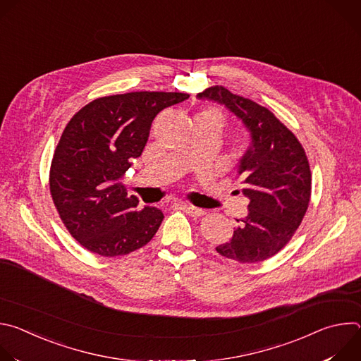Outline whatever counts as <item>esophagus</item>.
<instances>
[{
  "instance_id": "esophagus-1",
  "label": "esophagus",
  "mask_w": 361,
  "mask_h": 361,
  "mask_svg": "<svg viewBox=\"0 0 361 361\" xmlns=\"http://www.w3.org/2000/svg\"><path fill=\"white\" fill-rule=\"evenodd\" d=\"M180 209L187 213L188 216H192V217H201L205 214V212L202 209H198V207H194V205H190V204H185V202H180Z\"/></svg>"
}]
</instances>
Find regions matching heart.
<instances>
[{"label": "heart", "mask_w": 361, "mask_h": 361, "mask_svg": "<svg viewBox=\"0 0 361 361\" xmlns=\"http://www.w3.org/2000/svg\"><path fill=\"white\" fill-rule=\"evenodd\" d=\"M204 116H207V117H210V118H213L214 121H217L220 126L223 124V116L219 113V111H216V110H209V111H204L202 113Z\"/></svg>", "instance_id": "heart-1"}]
</instances>
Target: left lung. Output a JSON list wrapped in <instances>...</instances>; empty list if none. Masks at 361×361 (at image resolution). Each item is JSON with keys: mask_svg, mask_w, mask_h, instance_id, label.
<instances>
[{"mask_svg": "<svg viewBox=\"0 0 361 361\" xmlns=\"http://www.w3.org/2000/svg\"><path fill=\"white\" fill-rule=\"evenodd\" d=\"M226 106L250 131L240 159L248 214L237 220L230 241L216 247L226 259L251 264L277 254L302 221L312 195V171L297 137L266 107L221 85L197 95Z\"/></svg>", "mask_w": 361, "mask_h": 361, "instance_id": "8db88e82", "label": "left lung"}]
</instances>
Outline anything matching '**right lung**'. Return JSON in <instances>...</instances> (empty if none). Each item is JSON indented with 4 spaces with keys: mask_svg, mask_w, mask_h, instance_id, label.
Here are the masks:
<instances>
[{
    "mask_svg": "<svg viewBox=\"0 0 361 361\" xmlns=\"http://www.w3.org/2000/svg\"><path fill=\"white\" fill-rule=\"evenodd\" d=\"M184 92L137 91L101 97L68 121L49 169V191L70 234L88 251L126 255L145 245L164 214L138 210L120 183L141 156L156 116L187 99Z\"/></svg>",
    "mask_w": 361,
    "mask_h": 361,
    "instance_id": "obj_1",
    "label": "right lung"
}]
</instances>
